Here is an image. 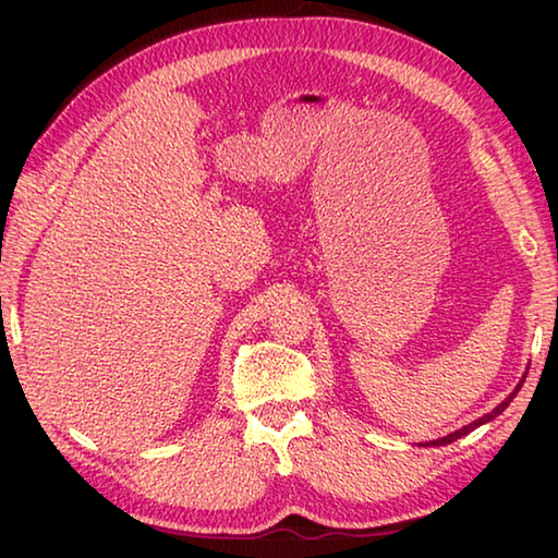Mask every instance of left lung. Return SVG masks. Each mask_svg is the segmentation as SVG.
<instances>
[{"label": "left lung", "instance_id": "8db88e82", "mask_svg": "<svg viewBox=\"0 0 558 558\" xmlns=\"http://www.w3.org/2000/svg\"><path fill=\"white\" fill-rule=\"evenodd\" d=\"M556 307H558V298H556ZM522 384H524V381H522ZM522 384H519V386H517V389H514V393H509V399H507V401H502V403H499V405H497V409H495L493 413H487V415H483V418H477L475 423H470V426H465V428H460V430H456V433H450V436H446V438L430 440V442H426V446H448V442H452V440H458L460 436H465V433H470L472 428H477V426H483V423H487V421H493V418H495V415H499V413H502V411L507 409V405H509V401H512V399H514V396H517V391H519V389H522Z\"/></svg>", "mask_w": 558, "mask_h": 558}]
</instances>
